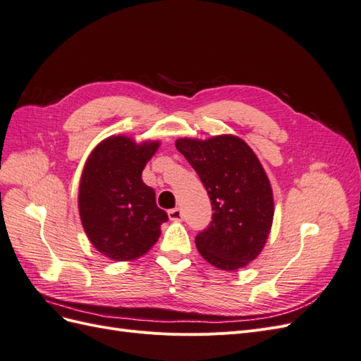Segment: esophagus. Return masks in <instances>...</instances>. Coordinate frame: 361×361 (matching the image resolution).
<instances>
[{
    "label": "esophagus",
    "instance_id": "esophagus-1",
    "mask_svg": "<svg viewBox=\"0 0 361 361\" xmlns=\"http://www.w3.org/2000/svg\"><path fill=\"white\" fill-rule=\"evenodd\" d=\"M169 218L173 221H180L182 220V211L179 207H174V209L169 211Z\"/></svg>",
    "mask_w": 361,
    "mask_h": 361
}]
</instances>
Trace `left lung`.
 <instances>
[{"instance_id":"8db88e82","label":"left lung","mask_w":361,"mask_h":361,"mask_svg":"<svg viewBox=\"0 0 361 361\" xmlns=\"http://www.w3.org/2000/svg\"><path fill=\"white\" fill-rule=\"evenodd\" d=\"M176 147L212 204V221L195 236L200 255L224 271L245 267L264 248L274 216L271 185L255 152L233 135L180 138Z\"/></svg>"}]
</instances>
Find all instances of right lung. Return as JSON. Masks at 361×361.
I'll return each mask as SVG.
<instances>
[{"label": "right lung", "instance_id": "add662e5", "mask_svg": "<svg viewBox=\"0 0 361 361\" xmlns=\"http://www.w3.org/2000/svg\"><path fill=\"white\" fill-rule=\"evenodd\" d=\"M159 143L137 145L126 137H110L87 159L80 183V215L96 250L113 260H130L147 253L169 220L155 191L141 173Z\"/></svg>", "mask_w": 361, "mask_h": 361}]
</instances>
